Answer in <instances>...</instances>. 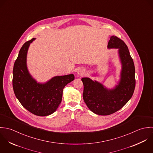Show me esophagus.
Segmentation results:
<instances>
[{
	"label": "esophagus",
	"mask_w": 153,
	"mask_h": 153,
	"mask_svg": "<svg viewBox=\"0 0 153 153\" xmlns=\"http://www.w3.org/2000/svg\"><path fill=\"white\" fill-rule=\"evenodd\" d=\"M86 70L85 69H83V68L79 70L77 72V75H78V76H80V77L84 76L86 75Z\"/></svg>",
	"instance_id": "1"
}]
</instances>
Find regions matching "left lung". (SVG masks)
Instances as JSON below:
<instances>
[{
	"instance_id": "8db88e82",
	"label": "left lung",
	"mask_w": 153,
	"mask_h": 153,
	"mask_svg": "<svg viewBox=\"0 0 153 153\" xmlns=\"http://www.w3.org/2000/svg\"><path fill=\"white\" fill-rule=\"evenodd\" d=\"M108 48L118 49L122 68L118 85L110 89L89 77L82 79L83 100L92 112L100 115H109L121 109L131 98L135 87V66L127 45L122 39L113 35Z\"/></svg>"
}]
</instances>
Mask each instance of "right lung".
Segmentation results:
<instances>
[{
	"instance_id": "1",
	"label": "right lung",
	"mask_w": 153,
	"mask_h": 153,
	"mask_svg": "<svg viewBox=\"0 0 153 153\" xmlns=\"http://www.w3.org/2000/svg\"><path fill=\"white\" fill-rule=\"evenodd\" d=\"M35 38L26 42L21 47L13 69V89L21 105L32 114L45 117L53 114L61 103L64 88L74 80L73 74L55 76L46 83L37 82L29 72L27 53Z\"/></svg>"
}]
</instances>
